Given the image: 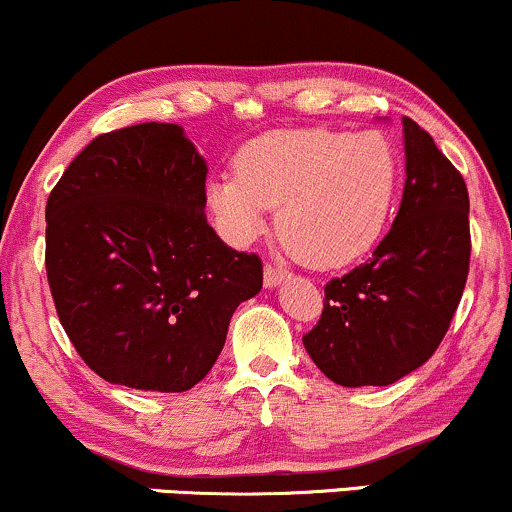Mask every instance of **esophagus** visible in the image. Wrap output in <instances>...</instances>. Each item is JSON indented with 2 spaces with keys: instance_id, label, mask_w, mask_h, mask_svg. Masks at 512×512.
I'll return each instance as SVG.
<instances>
[{
  "instance_id": "34e87169",
  "label": "esophagus",
  "mask_w": 512,
  "mask_h": 512,
  "mask_svg": "<svg viewBox=\"0 0 512 512\" xmlns=\"http://www.w3.org/2000/svg\"><path fill=\"white\" fill-rule=\"evenodd\" d=\"M286 279H289L286 269H276L272 264H264V286H267V289H274V286H279L281 281Z\"/></svg>"
}]
</instances>
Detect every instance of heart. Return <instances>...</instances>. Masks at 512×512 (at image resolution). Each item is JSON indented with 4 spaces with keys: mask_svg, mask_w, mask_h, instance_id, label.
Masks as SVG:
<instances>
[{
    "mask_svg": "<svg viewBox=\"0 0 512 512\" xmlns=\"http://www.w3.org/2000/svg\"><path fill=\"white\" fill-rule=\"evenodd\" d=\"M236 175L207 182V209L228 243L248 245L267 228L303 262L339 269L385 236L397 204L399 158L380 132L281 129L240 146Z\"/></svg>",
    "mask_w": 512,
    "mask_h": 512,
    "instance_id": "obj_1",
    "label": "heart"
}]
</instances>
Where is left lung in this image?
<instances>
[{"mask_svg":"<svg viewBox=\"0 0 512 512\" xmlns=\"http://www.w3.org/2000/svg\"><path fill=\"white\" fill-rule=\"evenodd\" d=\"M402 204L373 257L325 286L303 337L332 383L392 385L424 366L448 332L469 272V195L431 134L402 117Z\"/></svg>","mask_w":512,"mask_h":512,"instance_id":"left-lung-1","label":"left lung"}]
</instances>
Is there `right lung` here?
I'll return each mask as SVG.
<instances>
[{
	"instance_id": "add662e5",
	"label": "right lung",
	"mask_w": 512,
	"mask_h": 512,
	"mask_svg": "<svg viewBox=\"0 0 512 512\" xmlns=\"http://www.w3.org/2000/svg\"><path fill=\"white\" fill-rule=\"evenodd\" d=\"M207 161L185 129L142 122L101 134L45 207V269L86 366L113 385L195 387L228 322L262 289V262L207 223Z\"/></svg>"
}]
</instances>
